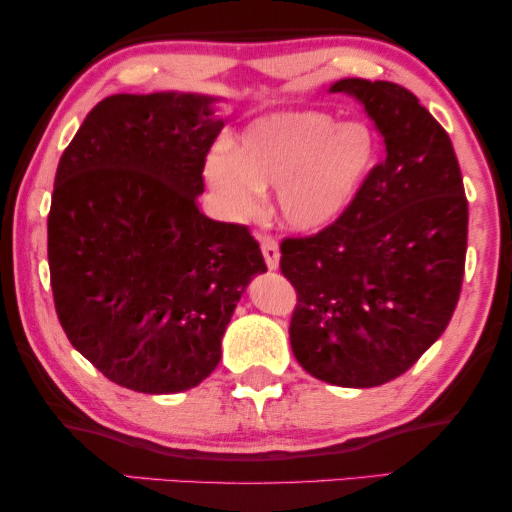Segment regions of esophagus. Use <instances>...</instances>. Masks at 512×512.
I'll use <instances>...</instances> for the list:
<instances>
[{"label": "esophagus", "mask_w": 512, "mask_h": 512, "mask_svg": "<svg viewBox=\"0 0 512 512\" xmlns=\"http://www.w3.org/2000/svg\"><path fill=\"white\" fill-rule=\"evenodd\" d=\"M261 249H263V258H265V265H268L270 270H277L279 268V244L272 240V237H261Z\"/></svg>", "instance_id": "esophagus-1"}]
</instances>
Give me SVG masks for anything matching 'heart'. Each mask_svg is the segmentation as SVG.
<instances>
[{"label": "heart", "mask_w": 512, "mask_h": 512, "mask_svg": "<svg viewBox=\"0 0 512 512\" xmlns=\"http://www.w3.org/2000/svg\"><path fill=\"white\" fill-rule=\"evenodd\" d=\"M377 163V137L363 121L326 111H277L251 121L235 149L219 144L205 158V179L235 219L256 212L261 191L275 186V212L296 233L333 226Z\"/></svg>", "instance_id": "heart-1"}]
</instances>
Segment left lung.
<instances>
[{
    "label": "left lung",
    "mask_w": 512,
    "mask_h": 512,
    "mask_svg": "<svg viewBox=\"0 0 512 512\" xmlns=\"http://www.w3.org/2000/svg\"><path fill=\"white\" fill-rule=\"evenodd\" d=\"M384 139V160L354 205L312 237L282 242L298 293L291 349L338 387L403 375L450 324L466 263L468 202L452 142L408 88L340 79Z\"/></svg>",
    "instance_id": "obj_1"
}]
</instances>
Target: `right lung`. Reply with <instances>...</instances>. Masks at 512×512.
I'll list each match as a JSON object with an SVG mask.
<instances>
[{
	"mask_svg": "<svg viewBox=\"0 0 512 512\" xmlns=\"http://www.w3.org/2000/svg\"><path fill=\"white\" fill-rule=\"evenodd\" d=\"M216 100L111 95L55 172V312L76 352L139 394H179L209 377L242 293L268 270L247 226L198 209L205 158L223 128Z\"/></svg>",
	"mask_w": 512,
	"mask_h": 512,
	"instance_id": "add662e5",
	"label": "right lung"
}]
</instances>
